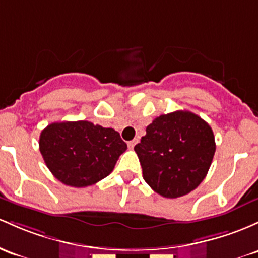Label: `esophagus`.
<instances>
[{"label":"esophagus","mask_w":258,"mask_h":258,"mask_svg":"<svg viewBox=\"0 0 258 258\" xmlns=\"http://www.w3.org/2000/svg\"><path fill=\"white\" fill-rule=\"evenodd\" d=\"M137 142H138V140H132V141H130L128 143H127V146H128L130 149H134V147L136 146V144H137Z\"/></svg>","instance_id":"obj_1"}]
</instances>
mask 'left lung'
I'll use <instances>...</instances> for the list:
<instances>
[{"mask_svg":"<svg viewBox=\"0 0 258 258\" xmlns=\"http://www.w3.org/2000/svg\"><path fill=\"white\" fill-rule=\"evenodd\" d=\"M146 132L135 146L144 181L166 198L194 191L216 153L211 126L194 112L179 110L154 118Z\"/></svg>","mask_w":258,"mask_h":258,"instance_id":"obj_1","label":"left lung"}]
</instances>
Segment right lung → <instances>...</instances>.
Returning a JSON list of instances; mask_svg holds the SVG:
<instances>
[{"instance_id":"right-lung-1","label":"right lung","mask_w":258,"mask_h":258,"mask_svg":"<svg viewBox=\"0 0 258 258\" xmlns=\"http://www.w3.org/2000/svg\"><path fill=\"white\" fill-rule=\"evenodd\" d=\"M39 149L53 176L72 187H87L106 177L127 149L120 134L89 121L50 123Z\"/></svg>"}]
</instances>
